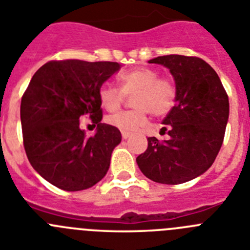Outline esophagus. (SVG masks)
I'll use <instances>...</instances> for the list:
<instances>
[{
    "label": "esophagus",
    "instance_id": "1",
    "mask_svg": "<svg viewBox=\"0 0 250 250\" xmlns=\"http://www.w3.org/2000/svg\"><path fill=\"white\" fill-rule=\"evenodd\" d=\"M130 135H131L130 132H123V134H121V136H123L124 140H126V139H129Z\"/></svg>",
    "mask_w": 250,
    "mask_h": 250
}]
</instances>
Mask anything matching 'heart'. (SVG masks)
Instances as JSON below:
<instances>
[{
	"label": "heart",
	"mask_w": 250,
	"mask_h": 250,
	"mask_svg": "<svg viewBox=\"0 0 250 250\" xmlns=\"http://www.w3.org/2000/svg\"><path fill=\"white\" fill-rule=\"evenodd\" d=\"M120 89L110 83L99 87V100L107 111L120 107L125 96H131L134 109L116 112L106 118L110 126L124 132H131L144 126L147 111L154 116H163L173 109L176 99L175 83L169 77H160L159 72L150 67L127 70L118 77Z\"/></svg>",
	"instance_id": "obj_1"
}]
</instances>
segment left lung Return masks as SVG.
<instances>
[{
	"label": "left lung",
	"mask_w": 250,
	"mask_h": 250,
	"mask_svg": "<svg viewBox=\"0 0 250 250\" xmlns=\"http://www.w3.org/2000/svg\"><path fill=\"white\" fill-rule=\"evenodd\" d=\"M149 63L169 68L176 103L163 120L170 138H147V149L136 163L152 182L182 184L202 175L215 160L229 118L228 95L214 68L199 57L167 55Z\"/></svg>",
	"instance_id": "1"
}]
</instances>
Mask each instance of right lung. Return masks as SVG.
<instances>
[{
    "label": "right lung",
    "instance_id": "obj_1",
    "mask_svg": "<svg viewBox=\"0 0 250 250\" xmlns=\"http://www.w3.org/2000/svg\"><path fill=\"white\" fill-rule=\"evenodd\" d=\"M120 70L118 62L48 61L35 72L21 100L23 146L32 167L66 191L94 187L106 175L119 129L101 123L99 87ZM98 126L86 138L80 118Z\"/></svg>",
    "mask_w": 250,
    "mask_h": 250
}]
</instances>
